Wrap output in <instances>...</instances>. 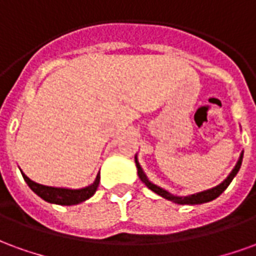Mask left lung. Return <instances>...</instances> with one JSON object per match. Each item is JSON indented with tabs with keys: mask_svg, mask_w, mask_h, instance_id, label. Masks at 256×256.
<instances>
[{
	"mask_svg": "<svg viewBox=\"0 0 256 256\" xmlns=\"http://www.w3.org/2000/svg\"><path fill=\"white\" fill-rule=\"evenodd\" d=\"M242 154L244 152H242V155H240V159H238V162H237V164L234 166V168H233V172L229 174V177L226 178L225 181L222 184H220L218 186H215V188L212 189H208V190H204V192H198V193H194V194H189V196H184V198H180V196H174V194H172V193H168L167 190H164V189L159 188V186H156V185H154L152 182H150L148 180H146V177H145V174L142 172V170H141V167H140L138 162L136 160V164H137V170H138V177L141 178V181L148 186V188L152 190V192L158 193L159 196H162V198H167V200H170V202H174V203H178V204H202V203H207V202H211V200H214V198H216L218 196H220V193L224 192L228 186H229V184L232 182V180L234 178V176L237 174V172L240 170V166H242Z\"/></svg>",
	"mask_w": 256,
	"mask_h": 256,
	"instance_id": "8db88e82",
	"label": "left lung"
}]
</instances>
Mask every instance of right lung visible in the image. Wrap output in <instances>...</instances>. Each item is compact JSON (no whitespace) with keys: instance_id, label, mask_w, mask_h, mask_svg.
<instances>
[{"instance_id":"obj_1","label":"right lung","mask_w":256,"mask_h":256,"mask_svg":"<svg viewBox=\"0 0 256 256\" xmlns=\"http://www.w3.org/2000/svg\"><path fill=\"white\" fill-rule=\"evenodd\" d=\"M22 176L24 178L27 185L30 186L31 190L36 193L41 198L49 203L60 204V206H74V204L82 203L84 200L92 198L97 190L98 182H100V177L97 176L96 181L90 186L82 189H63V188H52V186H45V185H40V184L31 181L30 178L24 176L22 172Z\"/></svg>"}]
</instances>
